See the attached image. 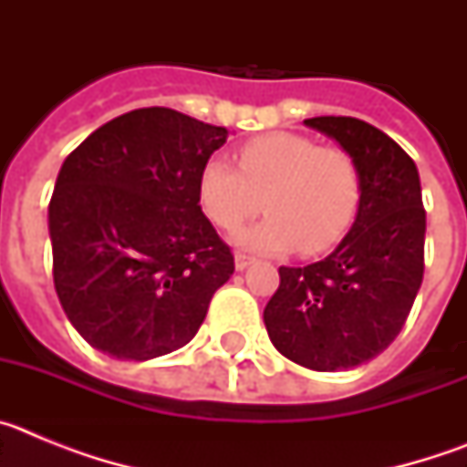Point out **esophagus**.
Wrapping results in <instances>:
<instances>
[{
	"label": "esophagus",
	"instance_id": "esophagus-1",
	"mask_svg": "<svg viewBox=\"0 0 467 467\" xmlns=\"http://www.w3.org/2000/svg\"><path fill=\"white\" fill-rule=\"evenodd\" d=\"M250 264H254V257H247V254H236V271H245Z\"/></svg>",
	"mask_w": 467,
	"mask_h": 467
}]
</instances>
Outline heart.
I'll list each match as a JSON object with an SVG mask.
<instances>
[{
  "label": "heart",
  "mask_w": 467,
  "mask_h": 467,
  "mask_svg": "<svg viewBox=\"0 0 467 467\" xmlns=\"http://www.w3.org/2000/svg\"><path fill=\"white\" fill-rule=\"evenodd\" d=\"M238 167L222 156L201 166L196 196L214 226L234 231L259 210L266 217L238 231L234 243L253 253L304 254L329 250L348 234L360 208L362 184L356 159L337 147H320L299 133H266L238 151Z\"/></svg>",
  "instance_id": "heart-1"
}]
</instances>
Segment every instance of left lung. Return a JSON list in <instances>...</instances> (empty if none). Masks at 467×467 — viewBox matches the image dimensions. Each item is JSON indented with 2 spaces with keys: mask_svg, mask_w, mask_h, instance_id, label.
<instances>
[{
  "mask_svg": "<svg viewBox=\"0 0 467 467\" xmlns=\"http://www.w3.org/2000/svg\"><path fill=\"white\" fill-rule=\"evenodd\" d=\"M304 123L356 159L360 208L327 257L280 266L264 325L287 360L337 372L377 358L402 329L423 280L426 210L416 163L383 130L353 117Z\"/></svg>",
  "mask_w": 467,
  "mask_h": 467,
  "instance_id": "obj_1",
  "label": "left lung"
}]
</instances>
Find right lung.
<instances>
[{"mask_svg": "<svg viewBox=\"0 0 467 467\" xmlns=\"http://www.w3.org/2000/svg\"><path fill=\"white\" fill-rule=\"evenodd\" d=\"M229 138L168 107L111 119L65 159L48 203L53 283L74 329L117 360L182 348L234 274L196 196Z\"/></svg>", "mask_w": 467, "mask_h": 467, "instance_id": "obj_1", "label": "right lung"}]
</instances>
